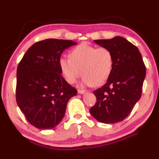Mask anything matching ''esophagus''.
Masks as SVG:
<instances>
[{
    "mask_svg": "<svg viewBox=\"0 0 159 159\" xmlns=\"http://www.w3.org/2000/svg\"><path fill=\"white\" fill-rule=\"evenodd\" d=\"M85 93V90H78V93L79 94H84Z\"/></svg>",
    "mask_w": 159,
    "mask_h": 159,
    "instance_id": "1",
    "label": "esophagus"
}]
</instances>
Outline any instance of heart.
Listing matches in <instances>:
<instances>
[{
	"instance_id": "heart-1",
	"label": "heart",
	"mask_w": 159,
	"mask_h": 159,
	"mask_svg": "<svg viewBox=\"0 0 159 159\" xmlns=\"http://www.w3.org/2000/svg\"><path fill=\"white\" fill-rule=\"evenodd\" d=\"M113 62V55L108 48H96L87 43L78 45L70 52L69 58L61 57L59 61L67 82L74 83L82 74V84L88 86L104 84L111 75Z\"/></svg>"
}]
</instances>
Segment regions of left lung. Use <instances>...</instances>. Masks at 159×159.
I'll return each instance as SVG.
<instances>
[{"label":"left lung","mask_w":159,"mask_h":159,"mask_svg":"<svg viewBox=\"0 0 159 159\" xmlns=\"http://www.w3.org/2000/svg\"><path fill=\"white\" fill-rule=\"evenodd\" d=\"M111 50L113 68L107 83L93 93L97 98L91 115L103 123L122 121L140 99L146 67L138 48L121 36L94 41Z\"/></svg>","instance_id":"1"}]
</instances>
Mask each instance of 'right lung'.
Segmentation results:
<instances>
[{"label":"right lung","instance_id":"1","mask_svg":"<svg viewBox=\"0 0 159 159\" xmlns=\"http://www.w3.org/2000/svg\"><path fill=\"white\" fill-rule=\"evenodd\" d=\"M76 42L49 39L29 48L17 70L16 101L28 122L45 130L62 120L68 101L77 90L61 76L60 59Z\"/></svg>","mask_w":159,"mask_h":159}]
</instances>
